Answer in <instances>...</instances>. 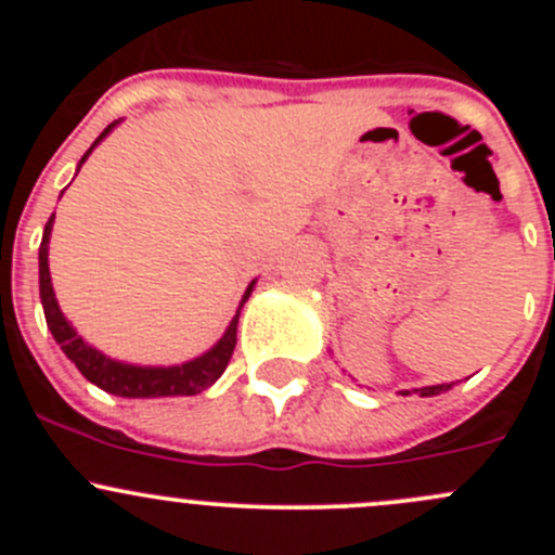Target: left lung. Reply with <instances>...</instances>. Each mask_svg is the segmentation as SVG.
<instances>
[{
    "instance_id": "8db88e82",
    "label": "left lung",
    "mask_w": 555,
    "mask_h": 555,
    "mask_svg": "<svg viewBox=\"0 0 555 555\" xmlns=\"http://www.w3.org/2000/svg\"><path fill=\"white\" fill-rule=\"evenodd\" d=\"M449 389H451V384H438V386H424V389H416V391L422 397H433V395H440V391H449Z\"/></svg>"
}]
</instances>
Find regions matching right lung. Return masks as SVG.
<instances>
[{
  "instance_id": "add662e5",
  "label": "right lung",
  "mask_w": 555,
  "mask_h": 555,
  "mask_svg": "<svg viewBox=\"0 0 555 555\" xmlns=\"http://www.w3.org/2000/svg\"><path fill=\"white\" fill-rule=\"evenodd\" d=\"M115 126L117 120L104 128L102 137H99L96 142L91 144V150L82 155L80 166L86 164V158L93 153V147H96V144L102 142ZM80 166H77V169H80ZM53 217H50L48 225H44L42 244H39V298H42L44 322H48L55 344H59L61 351L75 362L77 371H80L88 382L96 384L99 389L109 391V395H117V397H177V395H198V391L209 389V386L225 373L228 362H231L233 349H236L238 313H242L246 298H249L251 289H255V282H249V287H246L242 304H238L236 317H233L231 324H228L225 335H222V338L217 340L206 354L171 367L126 365V362L109 360V357L102 354L99 349L88 346L86 340L77 335V330L66 322V317L59 309V300H55L53 284H50V268H48V244H50V231H53Z\"/></svg>"
}]
</instances>
